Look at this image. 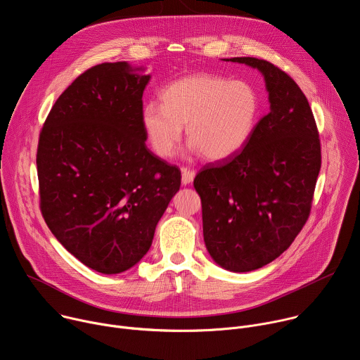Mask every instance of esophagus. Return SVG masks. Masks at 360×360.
Returning a JSON list of instances; mask_svg holds the SVG:
<instances>
[{
    "mask_svg": "<svg viewBox=\"0 0 360 360\" xmlns=\"http://www.w3.org/2000/svg\"><path fill=\"white\" fill-rule=\"evenodd\" d=\"M181 172H182V184H184V185L192 184V181H193V178H195V172L191 171V169H188V168H185V167L181 168Z\"/></svg>",
    "mask_w": 360,
    "mask_h": 360,
    "instance_id": "1",
    "label": "esophagus"
}]
</instances>
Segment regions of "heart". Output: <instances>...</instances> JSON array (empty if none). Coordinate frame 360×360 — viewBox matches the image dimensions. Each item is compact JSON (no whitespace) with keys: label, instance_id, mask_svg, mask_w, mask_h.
<instances>
[{"label":"heart","instance_id":"1","mask_svg":"<svg viewBox=\"0 0 360 360\" xmlns=\"http://www.w3.org/2000/svg\"><path fill=\"white\" fill-rule=\"evenodd\" d=\"M148 103L141 122L153 151L168 158L185 127L191 148L210 161H223L249 143L260 108L256 90L243 80L198 73L178 79Z\"/></svg>","mask_w":360,"mask_h":360}]
</instances>
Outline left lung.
<instances>
[{
    "label": "left lung",
    "mask_w": 360,
    "mask_h": 360,
    "mask_svg": "<svg viewBox=\"0 0 360 360\" xmlns=\"http://www.w3.org/2000/svg\"><path fill=\"white\" fill-rule=\"evenodd\" d=\"M224 60L262 72L270 112L242 151L205 165L193 186L210 257L229 271L246 273L281 256L308 220L321 143L305 94L284 70L257 58Z\"/></svg>",
    "instance_id": "1"
}]
</instances>
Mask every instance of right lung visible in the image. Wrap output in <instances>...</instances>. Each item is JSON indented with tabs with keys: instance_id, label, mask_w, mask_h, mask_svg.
Here are the masks:
<instances>
[{
	"instance_id": "obj_1",
	"label": "right lung",
	"mask_w": 360,
	"mask_h": 360,
	"mask_svg": "<svg viewBox=\"0 0 360 360\" xmlns=\"http://www.w3.org/2000/svg\"><path fill=\"white\" fill-rule=\"evenodd\" d=\"M127 62L87 69L59 96L39 134L42 216L59 243L103 274L136 266L181 186V171L146 146L150 75Z\"/></svg>"
}]
</instances>
